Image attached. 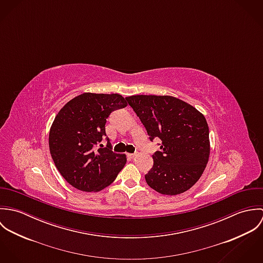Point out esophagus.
I'll return each instance as SVG.
<instances>
[{"label":"esophagus","instance_id":"esophagus-1","mask_svg":"<svg viewBox=\"0 0 263 263\" xmlns=\"http://www.w3.org/2000/svg\"><path fill=\"white\" fill-rule=\"evenodd\" d=\"M127 157L129 159H134V158H136V154H127Z\"/></svg>","mask_w":263,"mask_h":263}]
</instances>
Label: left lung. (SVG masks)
<instances>
[{
  "label": "left lung",
  "instance_id": "obj_1",
  "mask_svg": "<svg viewBox=\"0 0 263 263\" xmlns=\"http://www.w3.org/2000/svg\"><path fill=\"white\" fill-rule=\"evenodd\" d=\"M144 124L151 142L159 138L160 150L145 175L151 188L176 195L201 176L210 156L209 126L204 116L172 96L135 95L125 98Z\"/></svg>",
  "mask_w": 263,
  "mask_h": 263
}]
</instances>
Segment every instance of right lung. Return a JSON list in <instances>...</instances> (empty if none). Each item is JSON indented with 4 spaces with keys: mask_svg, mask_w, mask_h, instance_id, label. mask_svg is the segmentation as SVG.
Masks as SVG:
<instances>
[{
    "mask_svg": "<svg viewBox=\"0 0 263 263\" xmlns=\"http://www.w3.org/2000/svg\"><path fill=\"white\" fill-rule=\"evenodd\" d=\"M119 94L84 93L69 101L55 116L49 132V151L55 167L72 186L100 191L115 180L126 163L125 155L101 145L110 113L124 108Z\"/></svg>",
    "mask_w": 263,
    "mask_h": 263,
    "instance_id": "1",
    "label": "right lung"
}]
</instances>
